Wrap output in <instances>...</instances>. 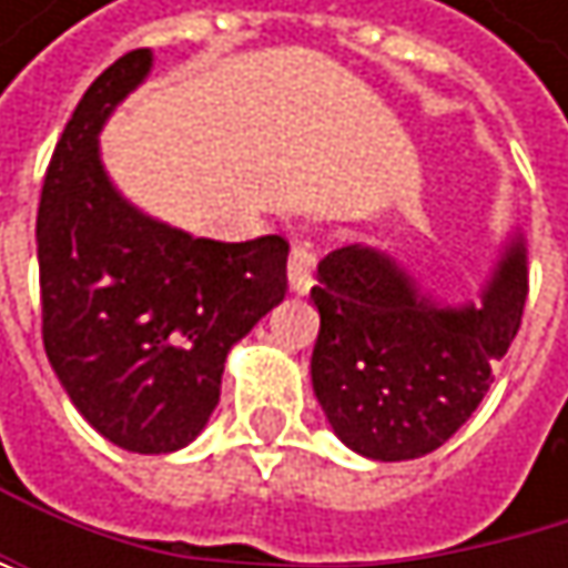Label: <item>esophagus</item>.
Here are the masks:
<instances>
[{
  "label": "esophagus",
  "instance_id": "esophagus-1",
  "mask_svg": "<svg viewBox=\"0 0 568 568\" xmlns=\"http://www.w3.org/2000/svg\"><path fill=\"white\" fill-rule=\"evenodd\" d=\"M318 266V250L312 243H295L288 253V285L292 292H308Z\"/></svg>",
  "mask_w": 568,
  "mask_h": 568
}]
</instances>
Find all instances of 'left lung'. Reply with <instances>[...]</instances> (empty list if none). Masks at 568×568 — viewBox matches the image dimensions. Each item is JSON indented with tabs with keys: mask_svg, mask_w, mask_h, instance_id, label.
<instances>
[{
	"mask_svg": "<svg viewBox=\"0 0 568 568\" xmlns=\"http://www.w3.org/2000/svg\"><path fill=\"white\" fill-rule=\"evenodd\" d=\"M312 388L335 434L372 460H414L450 440L490 392L526 302L516 236L480 305L437 308L368 246L318 263Z\"/></svg>",
	"mask_w": 568,
	"mask_h": 568,
	"instance_id": "left-lung-1",
	"label": "left lung"
}]
</instances>
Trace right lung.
I'll list each match as a JSON object with an SVG mask.
<instances>
[{"label":"right lung","instance_id":"obj_1","mask_svg":"<svg viewBox=\"0 0 568 568\" xmlns=\"http://www.w3.org/2000/svg\"><path fill=\"white\" fill-rule=\"evenodd\" d=\"M151 71L134 49L64 124L39 200L42 342L81 417L134 454L186 447L220 400L226 352L285 298L283 236L193 240L138 213L98 161V131Z\"/></svg>","mask_w":568,"mask_h":568}]
</instances>
